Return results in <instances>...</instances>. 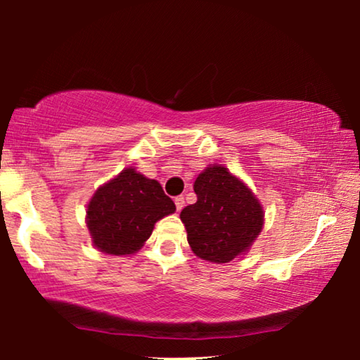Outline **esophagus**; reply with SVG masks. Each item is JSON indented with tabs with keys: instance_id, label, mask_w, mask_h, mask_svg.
Listing matches in <instances>:
<instances>
[{
	"instance_id": "1",
	"label": "esophagus",
	"mask_w": 360,
	"mask_h": 360,
	"mask_svg": "<svg viewBox=\"0 0 360 360\" xmlns=\"http://www.w3.org/2000/svg\"><path fill=\"white\" fill-rule=\"evenodd\" d=\"M175 206H176V211L184 210V206H185L184 196H176V198H175Z\"/></svg>"
}]
</instances>
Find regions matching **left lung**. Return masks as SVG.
<instances>
[{
	"label": "left lung",
	"instance_id": "1",
	"mask_svg": "<svg viewBox=\"0 0 360 360\" xmlns=\"http://www.w3.org/2000/svg\"><path fill=\"white\" fill-rule=\"evenodd\" d=\"M196 203L181 210L196 257L226 264L245 254L264 228V210L244 181L213 164L196 176Z\"/></svg>",
	"mask_w": 360,
	"mask_h": 360
}]
</instances>
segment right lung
<instances>
[{"label": "right lung", "instance_id": "add662e5", "mask_svg": "<svg viewBox=\"0 0 360 360\" xmlns=\"http://www.w3.org/2000/svg\"><path fill=\"white\" fill-rule=\"evenodd\" d=\"M172 213H175V203L159 181L127 167L91 196L86 226L98 250L129 255L150 238L157 221Z\"/></svg>", "mask_w": 360, "mask_h": 360}]
</instances>
